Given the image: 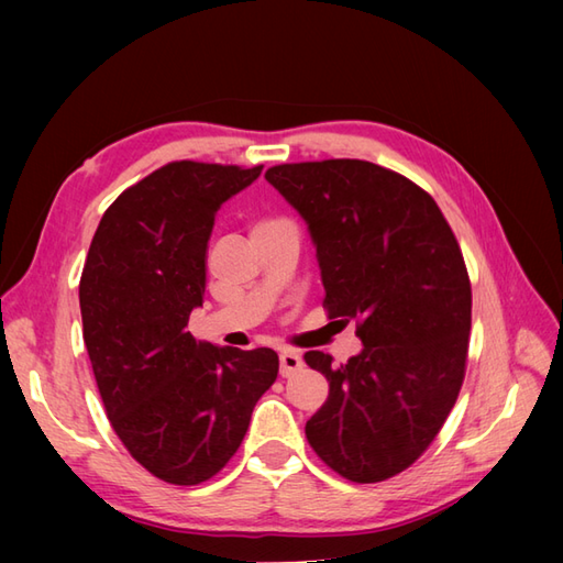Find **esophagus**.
I'll return each mask as SVG.
<instances>
[{
	"label": "esophagus",
	"mask_w": 563,
	"mask_h": 563,
	"mask_svg": "<svg viewBox=\"0 0 563 563\" xmlns=\"http://www.w3.org/2000/svg\"><path fill=\"white\" fill-rule=\"evenodd\" d=\"M300 368H302V356L296 350H282L279 352V371H282L284 378L294 376V373L300 371Z\"/></svg>",
	"instance_id": "obj_1"
}]
</instances>
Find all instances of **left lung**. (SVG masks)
<instances>
[{"label": "left lung", "mask_w": 563, "mask_h": 563, "mask_svg": "<svg viewBox=\"0 0 563 563\" xmlns=\"http://www.w3.org/2000/svg\"><path fill=\"white\" fill-rule=\"evenodd\" d=\"M265 178L308 220L323 310L354 321L347 364L305 352L329 399L305 424L314 453L354 484L397 476L444 428L465 380L472 286L463 251L420 185L364 159L269 166Z\"/></svg>", "instance_id": "1"}]
</instances>
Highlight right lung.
<instances>
[{"mask_svg": "<svg viewBox=\"0 0 563 563\" xmlns=\"http://www.w3.org/2000/svg\"><path fill=\"white\" fill-rule=\"evenodd\" d=\"M263 166L168 162L103 213L79 279L84 343L112 430L157 479L195 486L223 470L277 380L269 347L197 343L220 203Z\"/></svg>", "mask_w": 563, "mask_h": 563, "instance_id": "add662e5", "label": "right lung"}]
</instances>
